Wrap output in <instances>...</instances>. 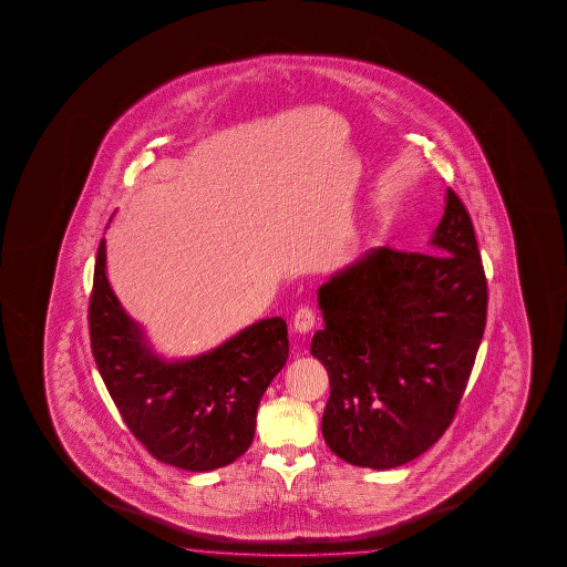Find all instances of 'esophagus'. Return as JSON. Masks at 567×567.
<instances>
[{"instance_id": "obj_1", "label": "esophagus", "mask_w": 567, "mask_h": 567, "mask_svg": "<svg viewBox=\"0 0 567 567\" xmlns=\"http://www.w3.org/2000/svg\"><path fill=\"white\" fill-rule=\"evenodd\" d=\"M316 327V311L311 308H301L293 316V331L309 333Z\"/></svg>"}]
</instances>
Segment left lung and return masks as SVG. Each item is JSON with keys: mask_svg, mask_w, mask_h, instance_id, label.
Returning a JSON list of instances; mask_svg holds the SVG:
<instances>
[{"mask_svg": "<svg viewBox=\"0 0 567 567\" xmlns=\"http://www.w3.org/2000/svg\"><path fill=\"white\" fill-rule=\"evenodd\" d=\"M432 254L373 248L323 284L311 341L329 374L321 421L339 458L374 471L429 451L451 426L486 327L488 288L454 190Z\"/></svg>", "mask_w": 567, "mask_h": 567, "instance_id": "1", "label": "left lung"}]
</instances>
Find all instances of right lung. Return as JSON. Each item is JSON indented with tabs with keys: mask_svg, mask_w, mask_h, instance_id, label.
Segmentation results:
<instances>
[{
	"mask_svg": "<svg viewBox=\"0 0 567 567\" xmlns=\"http://www.w3.org/2000/svg\"><path fill=\"white\" fill-rule=\"evenodd\" d=\"M89 333L96 369L136 441L156 461L190 472L216 471L250 449L259 399L289 353L286 321L269 317L208 353L164 361L109 286L105 238Z\"/></svg>",
	"mask_w": 567,
	"mask_h": 567,
	"instance_id": "1",
	"label": "right lung"
}]
</instances>
